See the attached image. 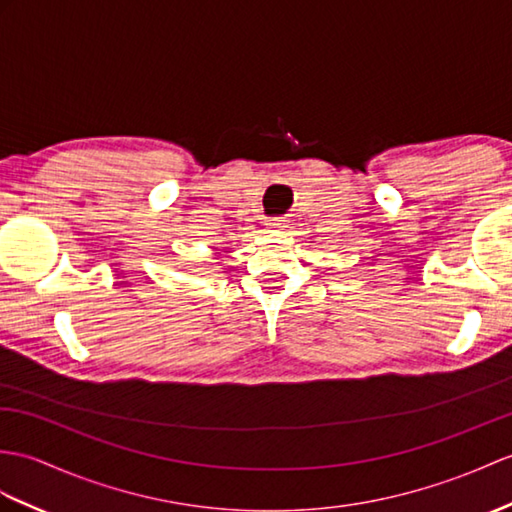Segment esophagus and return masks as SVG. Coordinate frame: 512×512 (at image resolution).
Segmentation results:
<instances>
[{
	"label": "esophagus",
	"instance_id": "obj_1",
	"mask_svg": "<svg viewBox=\"0 0 512 512\" xmlns=\"http://www.w3.org/2000/svg\"><path fill=\"white\" fill-rule=\"evenodd\" d=\"M285 224H288V220H285V218H270L268 220V229L275 231V233H281L285 229Z\"/></svg>",
	"mask_w": 512,
	"mask_h": 512
}]
</instances>
